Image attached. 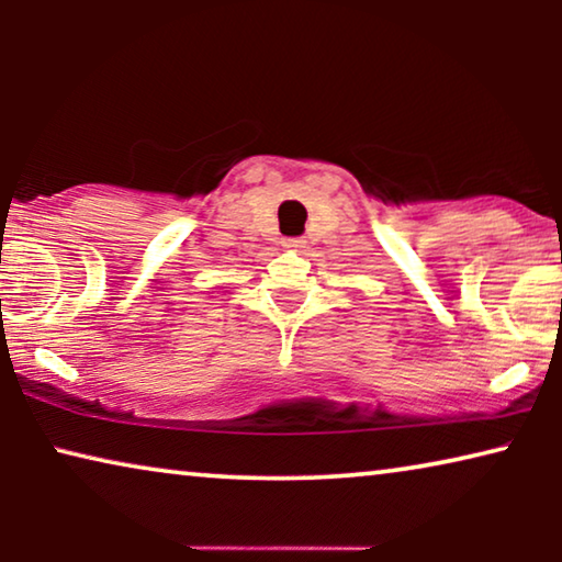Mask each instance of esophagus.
<instances>
[{
  "instance_id": "34e87169",
  "label": "esophagus",
  "mask_w": 562,
  "mask_h": 562,
  "mask_svg": "<svg viewBox=\"0 0 562 562\" xmlns=\"http://www.w3.org/2000/svg\"><path fill=\"white\" fill-rule=\"evenodd\" d=\"M283 248L302 250L304 248V240H302V237H283Z\"/></svg>"
}]
</instances>
